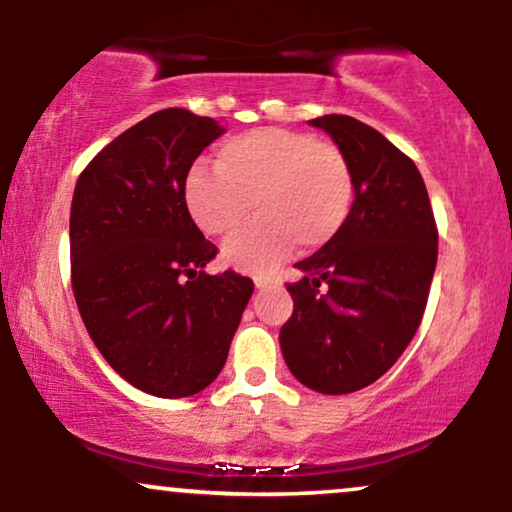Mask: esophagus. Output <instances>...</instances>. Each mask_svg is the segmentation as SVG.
<instances>
[{"mask_svg":"<svg viewBox=\"0 0 512 512\" xmlns=\"http://www.w3.org/2000/svg\"><path fill=\"white\" fill-rule=\"evenodd\" d=\"M279 284V276L276 274H257L255 276V286L257 289H269V286Z\"/></svg>","mask_w":512,"mask_h":512,"instance_id":"34e87169","label":"esophagus"}]
</instances>
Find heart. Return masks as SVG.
I'll list each match as a JSON object with an SVG mask.
<instances>
[{"label": "heart", "mask_w": 512, "mask_h": 512, "mask_svg": "<svg viewBox=\"0 0 512 512\" xmlns=\"http://www.w3.org/2000/svg\"><path fill=\"white\" fill-rule=\"evenodd\" d=\"M190 216L207 236H228L223 257L245 272H264L301 243L327 245L354 204V175L344 151L296 129L260 127L216 149V170L197 166L185 185Z\"/></svg>", "instance_id": "obj_1"}]
</instances>
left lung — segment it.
I'll use <instances>...</instances> for the list:
<instances>
[{"instance_id": "obj_1", "label": "left lung", "mask_w": 512, "mask_h": 512, "mask_svg": "<svg viewBox=\"0 0 512 512\" xmlns=\"http://www.w3.org/2000/svg\"><path fill=\"white\" fill-rule=\"evenodd\" d=\"M344 151L356 199L330 243L296 264L279 342L296 380L349 395L395 366L424 317L438 226L424 178L378 129L349 115L310 120Z\"/></svg>"}]
</instances>
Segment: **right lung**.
<instances>
[{
    "instance_id": "obj_1",
    "label": "right lung",
    "mask_w": 512,
    "mask_h": 512,
    "mask_svg": "<svg viewBox=\"0 0 512 512\" xmlns=\"http://www.w3.org/2000/svg\"><path fill=\"white\" fill-rule=\"evenodd\" d=\"M221 134L211 117L158 110L76 180L69 260L81 320L115 373L154 397L214 383L255 289L233 269L204 272L219 248L185 202L192 163Z\"/></svg>"
}]
</instances>
